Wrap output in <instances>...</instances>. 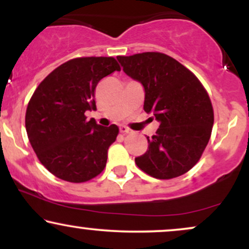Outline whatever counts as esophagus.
<instances>
[{
  "label": "esophagus",
  "instance_id": "34e87169",
  "mask_svg": "<svg viewBox=\"0 0 249 249\" xmlns=\"http://www.w3.org/2000/svg\"><path fill=\"white\" fill-rule=\"evenodd\" d=\"M119 131H121L122 133H128L131 130L128 127L125 126V125H121V126H119Z\"/></svg>",
  "mask_w": 249,
  "mask_h": 249
}]
</instances>
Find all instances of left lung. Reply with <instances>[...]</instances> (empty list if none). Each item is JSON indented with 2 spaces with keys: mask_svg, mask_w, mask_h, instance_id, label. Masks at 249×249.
<instances>
[{
  "mask_svg": "<svg viewBox=\"0 0 249 249\" xmlns=\"http://www.w3.org/2000/svg\"><path fill=\"white\" fill-rule=\"evenodd\" d=\"M123 71L145 91L144 110L159 128L146 137L148 148L137 166L157 179L182 176L198 162L212 133V103L199 79L172 57L160 53L118 56Z\"/></svg>",
  "mask_w": 249,
  "mask_h": 249,
  "instance_id": "left-lung-1",
  "label": "left lung"
}]
</instances>
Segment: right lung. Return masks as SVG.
I'll list each match as a JSON object with an SVG mask.
<instances>
[{"instance_id":"add662e5","label":"right lung","mask_w":249,"mask_h":249,"mask_svg":"<svg viewBox=\"0 0 249 249\" xmlns=\"http://www.w3.org/2000/svg\"><path fill=\"white\" fill-rule=\"evenodd\" d=\"M121 71L113 57H82L59 65L43 79L25 113L28 138L39 161L57 178L84 182L104 170L118 126L104 127L85 112L96 111L98 82Z\"/></svg>"}]
</instances>
